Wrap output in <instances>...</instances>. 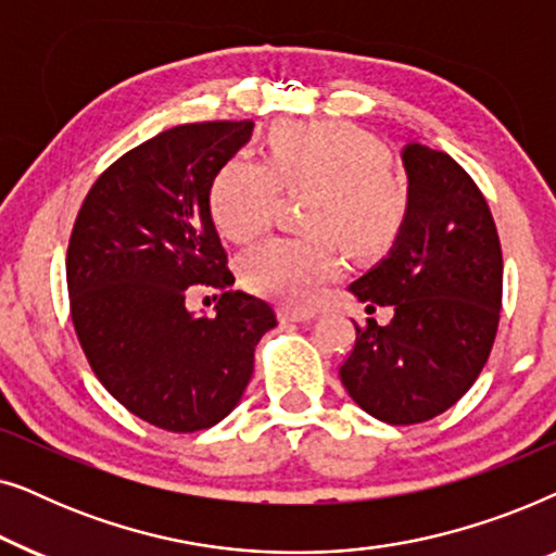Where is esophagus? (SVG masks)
<instances>
[{
	"instance_id": "obj_1",
	"label": "esophagus",
	"mask_w": 556,
	"mask_h": 556,
	"mask_svg": "<svg viewBox=\"0 0 556 556\" xmlns=\"http://www.w3.org/2000/svg\"><path fill=\"white\" fill-rule=\"evenodd\" d=\"M280 321H293V324H306L316 316V311L311 308H293V306H283L278 311Z\"/></svg>"
}]
</instances>
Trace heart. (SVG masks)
Returning <instances> with one entry per match:
<instances>
[{
  "mask_svg": "<svg viewBox=\"0 0 556 556\" xmlns=\"http://www.w3.org/2000/svg\"><path fill=\"white\" fill-rule=\"evenodd\" d=\"M280 189H316L306 204L314 238H273L248 250L240 278L250 291L286 303H314L337 278V238L349 253L387 248L405 219V189L390 172V151L375 134L344 121L288 124L273 131L265 162L238 154L217 172L210 210L217 230L248 242L268 230Z\"/></svg>",
  "mask_w": 556,
  "mask_h": 556,
  "instance_id": "obj_1",
  "label": "heart"
}]
</instances>
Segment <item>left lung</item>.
Segmentation results:
<instances>
[{
	"label": "left lung",
	"mask_w": 556,
	"mask_h": 556,
	"mask_svg": "<svg viewBox=\"0 0 556 556\" xmlns=\"http://www.w3.org/2000/svg\"><path fill=\"white\" fill-rule=\"evenodd\" d=\"M407 212L390 255L349 286L392 321L356 329L339 367L364 413L415 425L453 407L489 362L498 329L504 257L489 202L468 172L422 143L402 151Z\"/></svg>",
	"instance_id": "obj_1"
}]
</instances>
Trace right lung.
<instances>
[{
    "instance_id": "1",
    "label": "right lung",
    "mask_w": 556,
    "mask_h": 556,
    "mask_svg": "<svg viewBox=\"0 0 556 556\" xmlns=\"http://www.w3.org/2000/svg\"><path fill=\"white\" fill-rule=\"evenodd\" d=\"M253 121L174 126L116 159L75 217L67 293L75 333L101 384L141 420L169 432L212 428L253 377L255 346L276 326L242 291L210 215L217 172ZM219 287L218 316L194 317V287Z\"/></svg>"
}]
</instances>
